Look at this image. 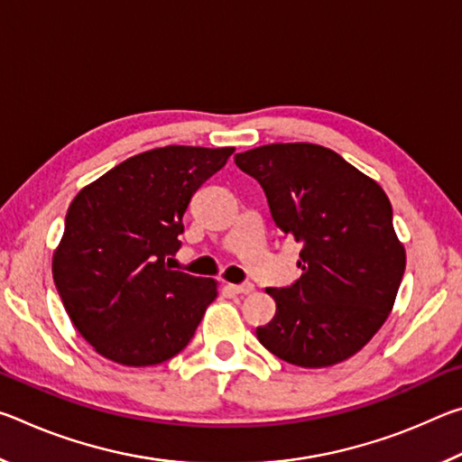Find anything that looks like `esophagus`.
I'll return each mask as SVG.
<instances>
[{"label":"esophagus","instance_id":"esophagus-1","mask_svg":"<svg viewBox=\"0 0 462 462\" xmlns=\"http://www.w3.org/2000/svg\"><path fill=\"white\" fill-rule=\"evenodd\" d=\"M230 289L234 293H242V295H248L254 291V285L250 283V281H245V283H238V285H230Z\"/></svg>","mask_w":462,"mask_h":462}]
</instances>
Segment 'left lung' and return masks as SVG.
<instances>
[{"label":"left lung","instance_id":"left-lung-1","mask_svg":"<svg viewBox=\"0 0 462 462\" xmlns=\"http://www.w3.org/2000/svg\"><path fill=\"white\" fill-rule=\"evenodd\" d=\"M234 162L261 183L277 228L301 245V277L267 289L277 311L256 338L297 366L346 361L387 319L405 271L385 191L310 143L259 146Z\"/></svg>","mask_w":462,"mask_h":462}]
</instances>
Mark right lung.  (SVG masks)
Segmentation results:
<instances>
[{"mask_svg": "<svg viewBox=\"0 0 462 462\" xmlns=\"http://www.w3.org/2000/svg\"><path fill=\"white\" fill-rule=\"evenodd\" d=\"M234 152L162 146L120 162L77 193L52 256L69 318L101 356L165 363L191 342L216 281L171 269L193 193Z\"/></svg>", "mask_w": 462, "mask_h": 462, "instance_id": "obj_1", "label": "right lung"}]
</instances>
